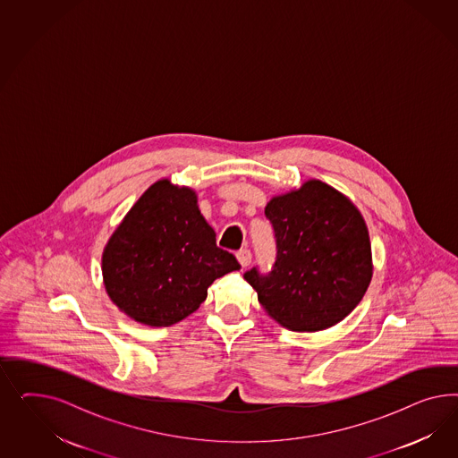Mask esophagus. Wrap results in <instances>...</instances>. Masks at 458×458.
<instances>
[{"mask_svg": "<svg viewBox=\"0 0 458 458\" xmlns=\"http://www.w3.org/2000/svg\"><path fill=\"white\" fill-rule=\"evenodd\" d=\"M236 259L242 267H249L251 262V253H250V250L242 249L240 251H236Z\"/></svg>", "mask_w": 458, "mask_h": 458, "instance_id": "1", "label": "esophagus"}]
</instances>
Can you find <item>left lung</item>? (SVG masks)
<instances>
[{
  "instance_id": "left-lung-1",
  "label": "left lung",
  "mask_w": 458,
  "mask_h": 458,
  "mask_svg": "<svg viewBox=\"0 0 458 458\" xmlns=\"http://www.w3.org/2000/svg\"><path fill=\"white\" fill-rule=\"evenodd\" d=\"M277 243L268 276L243 277L265 312L295 333H318L347 318L373 278V255L358 207L320 180L276 194L265 207Z\"/></svg>"
}]
</instances>
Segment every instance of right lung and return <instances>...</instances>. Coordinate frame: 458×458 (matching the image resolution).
I'll return each instance as SVG.
<instances>
[{
    "instance_id": "1",
    "label": "right lung",
    "mask_w": 458,
    "mask_h": 458,
    "mask_svg": "<svg viewBox=\"0 0 458 458\" xmlns=\"http://www.w3.org/2000/svg\"><path fill=\"white\" fill-rule=\"evenodd\" d=\"M240 264L216 247V233L190 186L156 181L140 194L102 251V278L127 318L167 327L193 314L208 287Z\"/></svg>"
}]
</instances>
